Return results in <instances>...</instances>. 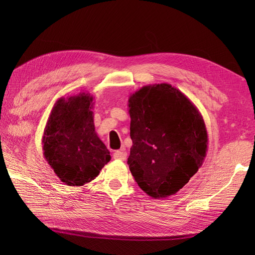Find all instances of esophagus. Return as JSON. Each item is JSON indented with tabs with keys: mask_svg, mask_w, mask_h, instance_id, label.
<instances>
[{
	"mask_svg": "<svg viewBox=\"0 0 255 255\" xmlns=\"http://www.w3.org/2000/svg\"><path fill=\"white\" fill-rule=\"evenodd\" d=\"M114 158L116 159H122V161H125L127 158V153L125 149H120V150H116L114 153Z\"/></svg>",
	"mask_w": 255,
	"mask_h": 255,
	"instance_id": "obj_1",
	"label": "esophagus"
}]
</instances>
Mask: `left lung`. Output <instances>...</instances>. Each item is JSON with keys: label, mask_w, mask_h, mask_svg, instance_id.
Listing matches in <instances>:
<instances>
[{"label": "left lung", "mask_w": 255, "mask_h": 255, "mask_svg": "<svg viewBox=\"0 0 255 255\" xmlns=\"http://www.w3.org/2000/svg\"><path fill=\"white\" fill-rule=\"evenodd\" d=\"M132 146L128 165L145 193L175 195L206 157L208 135L197 107L167 83L146 85L128 100Z\"/></svg>", "instance_id": "1"}]
</instances>
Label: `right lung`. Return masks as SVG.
I'll use <instances>...</instances> for the list:
<instances>
[{
    "instance_id": "obj_1",
    "label": "right lung",
    "mask_w": 255,
    "mask_h": 255,
    "mask_svg": "<svg viewBox=\"0 0 255 255\" xmlns=\"http://www.w3.org/2000/svg\"><path fill=\"white\" fill-rule=\"evenodd\" d=\"M93 105V97L84 92L58 99L44 130L46 161L71 187L91 182L111 159L94 128Z\"/></svg>"
}]
</instances>
